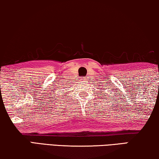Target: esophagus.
<instances>
[{
	"instance_id": "esophagus-1",
	"label": "esophagus",
	"mask_w": 159,
	"mask_h": 159,
	"mask_svg": "<svg viewBox=\"0 0 159 159\" xmlns=\"http://www.w3.org/2000/svg\"><path fill=\"white\" fill-rule=\"evenodd\" d=\"M83 80H84V79H83Z\"/></svg>"
}]
</instances>
